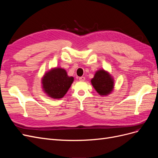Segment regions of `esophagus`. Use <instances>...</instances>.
<instances>
[{"label":"esophagus","mask_w":158,"mask_h":158,"mask_svg":"<svg viewBox=\"0 0 158 158\" xmlns=\"http://www.w3.org/2000/svg\"><path fill=\"white\" fill-rule=\"evenodd\" d=\"M85 77H84V76H82V77H80L79 78V80H80V81H84L85 80Z\"/></svg>","instance_id":"esophagus-1"}]
</instances>
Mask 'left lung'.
I'll return each mask as SVG.
<instances>
[{
    "mask_svg": "<svg viewBox=\"0 0 158 158\" xmlns=\"http://www.w3.org/2000/svg\"><path fill=\"white\" fill-rule=\"evenodd\" d=\"M91 82L97 92L101 95L109 94L113 89L114 82L111 76L103 70H98Z\"/></svg>",
    "mask_w": 158,
    "mask_h": 158,
    "instance_id": "obj_1",
    "label": "left lung"
}]
</instances>
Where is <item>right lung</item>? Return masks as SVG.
I'll use <instances>...</instances> for the list:
<instances>
[{
  "mask_svg": "<svg viewBox=\"0 0 158 158\" xmlns=\"http://www.w3.org/2000/svg\"><path fill=\"white\" fill-rule=\"evenodd\" d=\"M73 81L74 78L69 77L64 69L56 68L49 70L44 76L43 88L49 97L60 99L67 92Z\"/></svg>",
  "mask_w": 158,
  "mask_h": 158,
  "instance_id": "add662e5",
  "label": "right lung"
}]
</instances>
